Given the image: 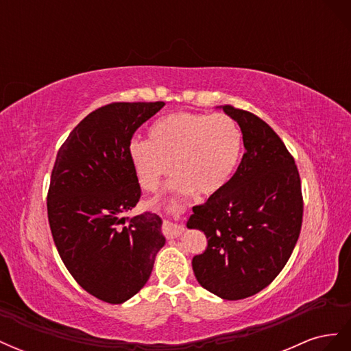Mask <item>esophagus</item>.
I'll use <instances>...</instances> for the list:
<instances>
[{
  "mask_svg": "<svg viewBox=\"0 0 351 351\" xmlns=\"http://www.w3.org/2000/svg\"><path fill=\"white\" fill-rule=\"evenodd\" d=\"M184 210V208L183 206H176L173 210H171V215H173V219L174 221H178L180 219V217H182V212ZM184 226L182 224V222H171V221H168L167 222V234L169 236V237H178V236H182L183 232H184Z\"/></svg>",
  "mask_w": 351,
  "mask_h": 351,
  "instance_id": "1",
  "label": "esophagus"
}]
</instances>
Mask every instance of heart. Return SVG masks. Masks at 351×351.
I'll use <instances>...</instances> for the list:
<instances>
[{"instance_id":"b5f03b06","label":"heart","mask_w":351,"mask_h":351,"mask_svg":"<svg viewBox=\"0 0 351 351\" xmlns=\"http://www.w3.org/2000/svg\"><path fill=\"white\" fill-rule=\"evenodd\" d=\"M243 147L239 124L226 114H171L156 120L149 141L129 143V159L137 183L152 192L161 178L174 173L169 187L177 192L210 196L234 174Z\"/></svg>"}]
</instances>
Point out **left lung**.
<instances>
[{
    "mask_svg": "<svg viewBox=\"0 0 351 351\" xmlns=\"http://www.w3.org/2000/svg\"><path fill=\"white\" fill-rule=\"evenodd\" d=\"M221 110L240 125L246 152L227 186L193 206L187 228L208 239L192 261L197 282L221 299L240 300L269 285L290 259L303 199L299 171L278 134L252 112Z\"/></svg>",
    "mask_w": 351,
    "mask_h": 351,
    "instance_id": "8db88e82",
    "label": "left lung"
}]
</instances>
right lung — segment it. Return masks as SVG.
Listing matches in <instances>:
<instances>
[{"instance_id":"obj_1","label":"right lung","mask_w":351,"mask_h":351,"mask_svg":"<svg viewBox=\"0 0 351 351\" xmlns=\"http://www.w3.org/2000/svg\"><path fill=\"white\" fill-rule=\"evenodd\" d=\"M164 102H114L74 127L52 168L48 221L66 268L83 290L120 304L147 282L165 244L162 219L125 217L141 199L129 159L134 132Z\"/></svg>"}]
</instances>
